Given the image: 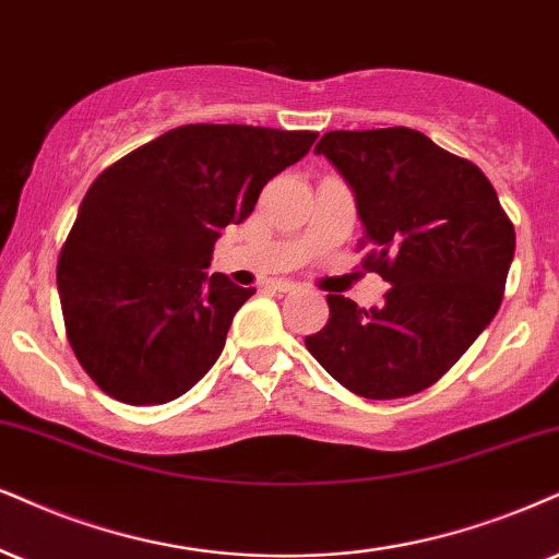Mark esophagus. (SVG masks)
I'll use <instances>...</instances> for the list:
<instances>
[{
	"label": "esophagus",
	"instance_id": "obj_1",
	"mask_svg": "<svg viewBox=\"0 0 559 559\" xmlns=\"http://www.w3.org/2000/svg\"><path fill=\"white\" fill-rule=\"evenodd\" d=\"M266 285L272 287V290H277V293L295 290V282H290V280H272V282H266Z\"/></svg>",
	"mask_w": 559,
	"mask_h": 559
}]
</instances>
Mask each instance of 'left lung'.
Returning a JSON list of instances; mask_svg holds the SVG:
<instances>
[{
  "label": "left lung",
  "instance_id": "8db88e82",
  "mask_svg": "<svg viewBox=\"0 0 559 559\" xmlns=\"http://www.w3.org/2000/svg\"><path fill=\"white\" fill-rule=\"evenodd\" d=\"M316 153L344 176L368 246L362 269L389 282L381 308L326 295L306 347L344 389L402 399L440 381L498 313L515 230L477 165L406 127L326 132Z\"/></svg>",
  "mask_w": 559,
  "mask_h": 559
}]
</instances>
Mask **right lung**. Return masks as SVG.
I'll use <instances>...</instances> for the list:
<instances>
[{
  "label": "right lung",
  "instance_id": "1",
  "mask_svg": "<svg viewBox=\"0 0 559 559\" xmlns=\"http://www.w3.org/2000/svg\"><path fill=\"white\" fill-rule=\"evenodd\" d=\"M316 136L186 123L95 178L61 246L57 285L67 340L100 391L165 404L215 365L233 316L257 293L204 272L215 240Z\"/></svg>",
  "mask_w": 559,
  "mask_h": 559
}]
</instances>
